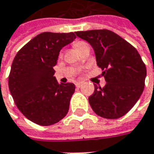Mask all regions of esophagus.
<instances>
[{"mask_svg": "<svg viewBox=\"0 0 154 154\" xmlns=\"http://www.w3.org/2000/svg\"><path fill=\"white\" fill-rule=\"evenodd\" d=\"M75 86H76V87H80V86H82V83L81 82H76L75 83Z\"/></svg>", "mask_w": 154, "mask_h": 154, "instance_id": "34e87169", "label": "esophagus"}]
</instances>
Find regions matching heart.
<instances>
[{
	"instance_id": "b5f03b06",
	"label": "heart",
	"mask_w": 154,
	"mask_h": 154,
	"mask_svg": "<svg viewBox=\"0 0 154 154\" xmlns=\"http://www.w3.org/2000/svg\"><path fill=\"white\" fill-rule=\"evenodd\" d=\"M74 48L77 50V51H79V52H81V51H83L86 47H87V46H89L88 45V44L87 43H86V42H84V41H79V42H77V43H75L74 44ZM62 52L59 54V57H62Z\"/></svg>"
}]
</instances>
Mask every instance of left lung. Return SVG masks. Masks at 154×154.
I'll list each match as a JSON object with an SVG mask.
<instances>
[{
    "label": "left lung",
    "instance_id": "8db88e82",
    "mask_svg": "<svg viewBox=\"0 0 154 154\" xmlns=\"http://www.w3.org/2000/svg\"><path fill=\"white\" fill-rule=\"evenodd\" d=\"M95 51L106 84L94 86L89 97L93 111L107 119L119 118L133 108L144 90L146 68L137 50L109 30L76 32Z\"/></svg>",
    "mask_w": 154,
    "mask_h": 154
}]
</instances>
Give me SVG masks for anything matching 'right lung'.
Instances as JSON below:
<instances>
[{
  "label": "right lung",
  "mask_w": 154,
  "mask_h": 154,
  "mask_svg": "<svg viewBox=\"0 0 154 154\" xmlns=\"http://www.w3.org/2000/svg\"><path fill=\"white\" fill-rule=\"evenodd\" d=\"M75 38L74 32L40 33L15 56L9 90L18 109L34 123L52 125L68 113L75 86L70 82L59 84L53 68L61 49Z\"/></svg>",
  "instance_id": "right-lung-1"
}]
</instances>
